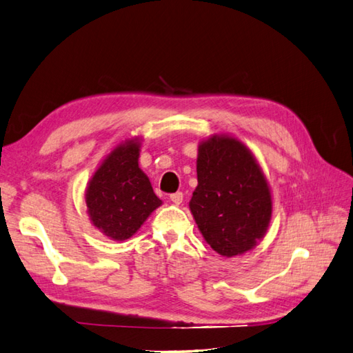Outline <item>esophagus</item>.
<instances>
[{
    "label": "esophagus",
    "mask_w": 353,
    "mask_h": 353,
    "mask_svg": "<svg viewBox=\"0 0 353 353\" xmlns=\"http://www.w3.org/2000/svg\"><path fill=\"white\" fill-rule=\"evenodd\" d=\"M170 200L173 201L174 204H180L183 201V194L182 192H174V194H171L170 195Z\"/></svg>",
    "instance_id": "1"
}]
</instances>
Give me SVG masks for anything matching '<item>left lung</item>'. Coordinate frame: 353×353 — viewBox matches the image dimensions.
Returning a JSON list of instances; mask_svg holds the SVG:
<instances>
[{"label": "left lung", "instance_id": "1", "mask_svg": "<svg viewBox=\"0 0 353 353\" xmlns=\"http://www.w3.org/2000/svg\"><path fill=\"white\" fill-rule=\"evenodd\" d=\"M196 185L190 209L204 239L218 254L250 251L265 236L272 199L256 158L232 137L199 145Z\"/></svg>", "mask_w": 353, "mask_h": 353}]
</instances>
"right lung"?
<instances>
[{
  "label": "right lung",
  "instance_id": "obj_1",
  "mask_svg": "<svg viewBox=\"0 0 353 353\" xmlns=\"http://www.w3.org/2000/svg\"><path fill=\"white\" fill-rule=\"evenodd\" d=\"M137 139L116 147L97 168L87 188L85 203L92 223L114 241L137 233L162 201L138 167Z\"/></svg>",
  "mask_w": 353,
  "mask_h": 353
}]
</instances>
